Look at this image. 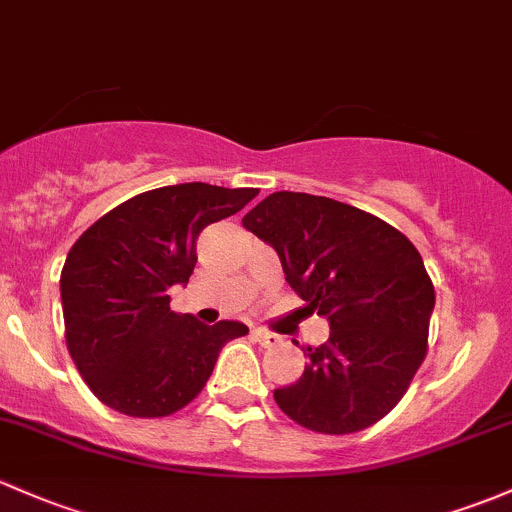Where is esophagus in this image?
<instances>
[{
    "label": "esophagus",
    "instance_id": "34e87169",
    "mask_svg": "<svg viewBox=\"0 0 512 512\" xmlns=\"http://www.w3.org/2000/svg\"><path fill=\"white\" fill-rule=\"evenodd\" d=\"M251 334H254V339L261 346H276V344H280V337L278 334H273V332H266V329H251Z\"/></svg>",
    "mask_w": 512,
    "mask_h": 512
}]
</instances>
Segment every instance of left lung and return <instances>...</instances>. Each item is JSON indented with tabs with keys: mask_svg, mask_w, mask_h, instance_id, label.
Here are the masks:
<instances>
[{
	"mask_svg": "<svg viewBox=\"0 0 512 512\" xmlns=\"http://www.w3.org/2000/svg\"><path fill=\"white\" fill-rule=\"evenodd\" d=\"M241 222L276 249L305 310L332 329L307 346L298 381L273 390L278 408L312 432L371 427L427 354L434 288L420 251L383 219L307 192H273Z\"/></svg>",
	"mask_w": 512,
	"mask_h": 512,
	"instance_id": "obj_1",
	"label": "left lung"
}]
</instances>
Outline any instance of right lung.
Segmentation results:
<instances>
[{
  "label": "right lung",
  "instance_id": "obj_1",
  "mask_svg": "<svg viewBox=\"0 0 512 512\" xmlns=\"http://www.w3.org/2000/svg\"><path fill=\"white\" fill-rule=\"evenodd\" d=\"M254 188L180 183L131 197L97 219L60 273L65 342L92 393L131 417H166L212 376L229 339L249 327L202 324L170 310V285H188L197 236L232 217Z\"/></svg>",
  "mask_w": 512,
  "mask_h": 512
}]
</instances>
